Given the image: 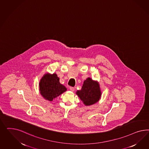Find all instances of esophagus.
<instances>
[{"mask_svg": "<svg viewBox=\"0 0 149 149\" xmlns=\"http://www.w3.org/2000/svg\"><path fill=\"white\" fill-rule=\"evenodd\" d=\"M70 90L73 92V91H74V90H75V88L73 87H70Z\"/></svg>", "mask_w": 149, "mask_h": 149, "instance_id": "34e87169", "label": "esophagus"}]
</instances>
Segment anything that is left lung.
<instances>
[{
	"label": "left lung",
	"mask_w": 149,
	"mask_h": 149,
	"mask_svg": "<svg viewBox=\"0 0 149 149\" xmlns=\"http://www.w3.org/2000/svg\"><path fill=\"white\" fill-rule=\"evenodd\" d=\"M77 94L85 105H90L99 100L101 92L98 84L91 78H87L84 82L81 90L77 91Z\"/></svg>",
	"instance_id": "8db88e82"
}]
</instances>
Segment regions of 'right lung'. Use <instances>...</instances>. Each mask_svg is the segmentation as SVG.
<instances>
[{"label": "right lung", "mask_w": 149, "mask_h": 149, "mask_svg": "<svg viewBox=\"0 0 149 149\" xmlns=\"http://www.w3.org/2000/svg\"><path fill=\"white\" fill-rule=\"evenodd\" d=\"M40 94L49 101L63 93L67 90L65 87L59 82V79L56 74H46L41 79L39 83Z\"/></svg>", "instance_id": "1"}]
</instances>
